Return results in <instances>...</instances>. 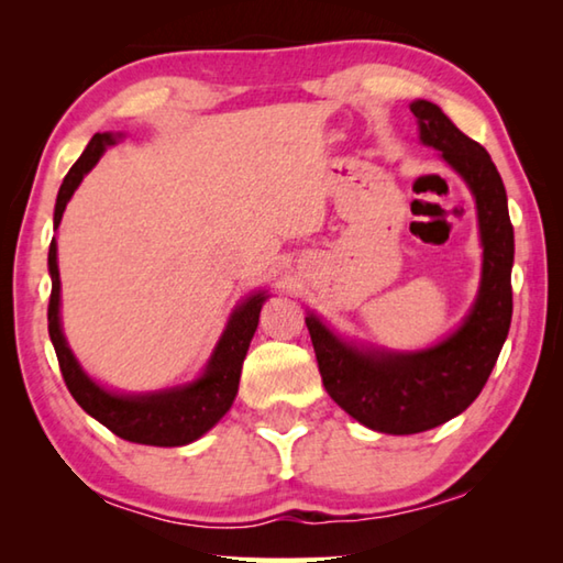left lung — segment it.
Instances as JSON below:
<instances>
[{"instance_id": "8db88e82", "label": "left lung", "mask_w": 563, "mask_h": 563, "mask_svg": "<svg viewBox=\"0 0 563 563\" xmlns=\"http://www.w3.org/2000/svg\"><path fill=\"white\" fill-rule=\"evenodd\" d=\"M409 111L419 121V139L442 151L476 198L484 271L470 318L452 338L415 355L360 352L316 316L305 318L328 395L385 434H417L464 412L487 385L511 325L514 225L499 170L487 148L464 136L432 101H415Z\"/></svg>"}]
</instances>
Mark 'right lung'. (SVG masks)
Wrapping results in <instances>:
<instances>
[{
    "label": "right lung",
    "instance_id": "obj_1",
    "mask_svg": "<svg viewBox=\"0 0 563 563\" xmlns=\"http://www.w3.org/2000/svg\"><path fill=\"white\" fill-rule=\"evenodd\" d=\"M111 133H93L89 146L79 161L64 176V184L56 196L54 228L62 223L64 208L69 203L76 186L81 184L84 174H89L97 164L103 148L113 144ZM49 273H52V295H49V338L54 342L56 360L66 387L71 397L81 405L84 412L99 419L103 427L126 442L154 444V446H180L198 440L231 409L241 383V367L253 332L258 328V316L265 302L263 292H255L238 308L223 332L221 342L208 362L206 373L194 385L168 389V393L141 395V397H119L101 389L97 383L84 375L79 362L74 360L69 345L62 335L59 325V268H56V243L49 245Z\"/></svg>",
    "mask_w": 563,
    "mask_h": 563
}]
</instances>
